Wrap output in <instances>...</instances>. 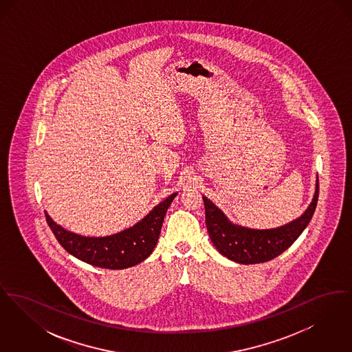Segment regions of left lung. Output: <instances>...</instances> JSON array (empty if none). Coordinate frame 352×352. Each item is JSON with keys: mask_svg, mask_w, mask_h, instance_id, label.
Listing matches in <instances>:
<instances>
[{"mask_svg": "<svg viewBox=\"0 0 352 352\" xmlns=\"http://www.w3.org/2000/svg\"><path fill=\"white\" fill-rule=\"evenodd\" d=\"M319 184L313 201L301 218L274 230H250L232 224L218 207L203 197L206 226L212 244L223 256L240 264H260L280 256L303 232L314 215L318 201Z\"/></svg>", "mask_w": 352, "mask_h": 352, "instance_id": "obj_1", "label": "left lung"}]
</instances>
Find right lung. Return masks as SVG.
<instances>
[{"label": "right lung", "mask_w": 352, "mask_h": 352, "mask_svg": "<svg viewBox=\"0 0 352 352\" xmlns=\"http://www.w3.org/2000/svg\"><path fill=\"white\" fill-rule=\"evenodd\" d=\"M175 195L177 192L171 194L155 206L149 215L133 227L107 237H84L72 234L54 223L47 214L45 215L59 244L76 258L99 268H129L151 256L157 245L168 206Z\"/></svg>", "instance_id": "1"}]
</instances>
